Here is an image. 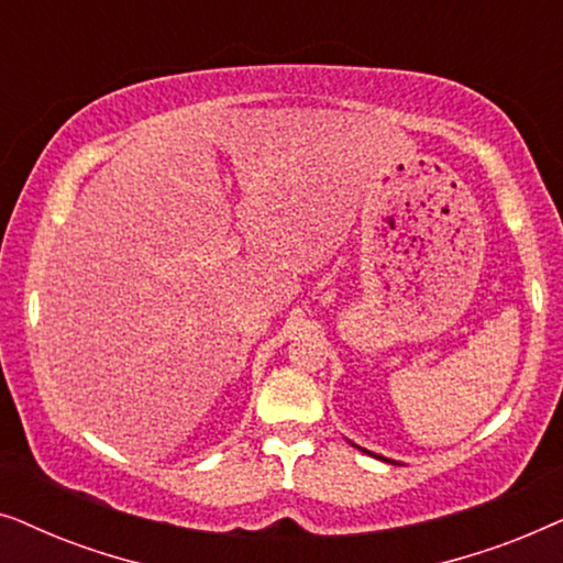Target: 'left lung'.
Returning a JSON list of instances; mask_svg holds the SVG:
<instances>
[{"instance_id": "left-lung-1", "label": "left lung", "mask_w": 563, "mask_h": 563, "mask_svg": "<svg viewBox=\"0 0 563 563\" xmlns=\"http://www.w3.org/2000/svg\"><path fill=\"white\" fill-rule=\"evenodd\" d=\"M351 445H356V443H351ZM358 451H364V453H368V456H374V459H379V461H387V464H397V461H391V459H384V456H379V453H372V451H366V449H361V445H356Z\"/></svg>"}]
</instances>
